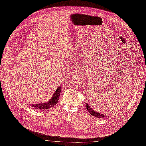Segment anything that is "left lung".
Listing matches in <instances>:
<instances>
[{"label": "left lung", "instance_id": "left-lung-1", "mask_svg": "<svg viewBox=\"0 0 146 146\" xmlns=\"http://www.w3.org/2000/svg\"><path fill=\"white\" fill-rule=\"evenodd\" d=\"M86 108L87 110L88 111V112H90V114H91L92 115H93L94 117H99H99H102V118H103V117H107L106 116L104 115L103 114H102V113H100L99 112H96V111L93 110L92 108H90V105H88L87 103H86Z\"/></svg>", "mask_w": 146, "mask_h": 146}]
</instances>
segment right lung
Listing matches in <instances>:
<instances>
[{"instance_id": "add662e5", "label": "right lung", "mask_w": 146, "mask_h": 146, "mask_svg": "<svg viewBox=\"0 0 146 146\" xmlns=\"http://www.w3.org/2000/svg\"><path fill=\"white\" fill-rule=\"evenodd\" d=\"M61 92V87H59L55 91L54 94L52 97V98L50 99L49 101L43 103H39V104H31L30 105L31 107L36 108L37 109L40 110H46L52 107H53L56 104L58 103V100H59V96Z\"/></svg>"}]
</instances>
